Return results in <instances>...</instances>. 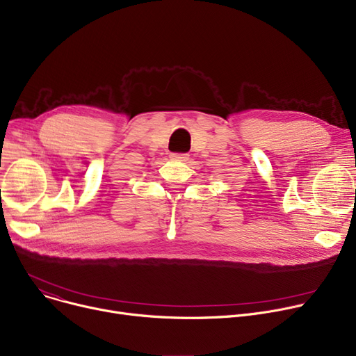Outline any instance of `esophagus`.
I'll return each instance as SVG.
<instances>
[{"mask_svg":"<svg viewBox=\"0 0 356 356\" xmlns=\"http://www.w3.org/2000/svg\"><path fill=\"white\" fill-rule=\"evenodd\" d=\"M170 157H172L173 160H179V161H186V160L188 159V154H186V153H172V154H170Z\"/></svg>","mask_w":356,"mask_h":356,"instance_id":"esophagus-1","label":"esophagus"}]
</instances>
